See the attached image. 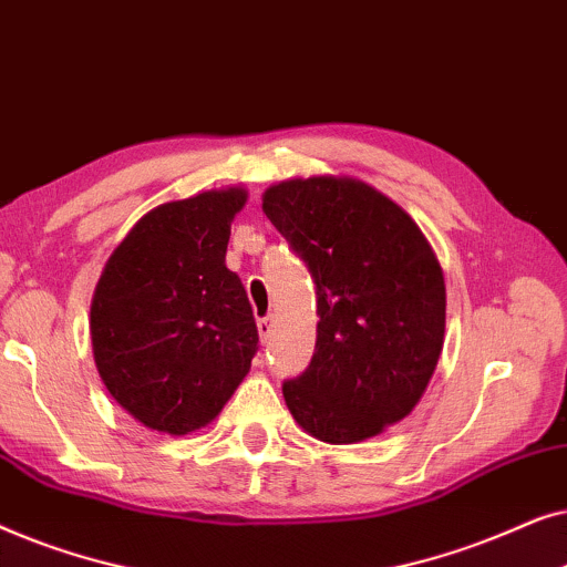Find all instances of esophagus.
Returning a JSON list of instances; mask_svg holds the SVG:
<instances>
[{
  "label": "esophagus",
  "mask_w": 567,
  "mask_h": 567,
  "mask_svg": "<svg viewBox=\"0 0 567 567\" xmlns=\"http://www.w3.org/2000/svg\"><path fill=\"white\" fill-rule=\"evenodd\" d=\"M258 332L262 343H268L270 336H274V317H260L258 320Z\"/></svg>",
  "instance_id": "34e87169"
}]
</instances>
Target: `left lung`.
I'll use <instances>...</instances> for the list:
<instances>
[{
  "label": "left lung",
  "instance_id": "obj_1",
  "mask_svg": "<svg viewBox=\"0 0 567 567\" xmlns=\"http://www.w3.org/2000/svg\"><path fill=\"white\" fill-rule=\"evenodd\" d=\"M262 212L317 286V343L284 382L293 421L324 444H355L413 413L436 371L446 286L417 224L348 175L281 181Z\"/></svg>",
  "mask_w": 567,
  "mask_h": 567
}]
</instances>
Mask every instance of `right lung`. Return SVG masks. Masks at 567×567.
Returning <instances> with one entry per match:
<instances>
[{
  "mask_svg": "<svg viewBox=\"0 0 567 567\" xmlns=\"http://www.w3.org/2000/svg\"><path fill=\"white\" fill-rule=\"evenodd\" d=\"M243 185L169 200L107 258L90 307L92 355L111 398L146 429H204L250 371L258 328L227 268Z\"/></svg>",
  "mask_w": 567,
  "mask_h": 567,
  "instance_id": "add662e5",
  "label": "right lung"
}]
</instances>
